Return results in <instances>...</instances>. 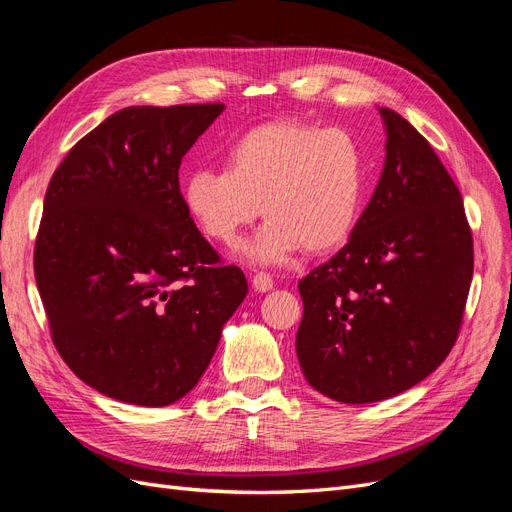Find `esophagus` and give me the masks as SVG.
Returning a JSON list of instances; mask_svg holds the SVG:
<instances>
[{
    "instance_id": "34e87169",
    "label": "esophagus",
    "mask_w": 512,
    "mask_h": 512,
    "mask_svg": "<svg viewBox=\"0 0 512 512\" xmlns=\"http://www.w3.org/2000/svg\"><path fill=\"white\" fill-rule=\"evenodd\" d=\"M252 288L256 290V292H269L271 288H273V280H271V275L269 273H256L254 277H252Z\"/></svg>"
}]
</instances>
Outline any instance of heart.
<instances>
[{
    "label": "heart",
    "instance_id": "heart-1",
    "mask_svg": "<svg viewBox=\"0 0 512 512\" xmlns=\"http://www.w3.org/2000/svg\"><path fill=\"white\" fill-rule=\"evenodd\" d=\"M224 160L226 170L188 175L183 203L200 230L224 245L262 211L269 220L239 250L256 265H282L299 247L333 250L359 220L365 156L348 130L273 121L239 136Z\"/></svg>",
    "mask_w": 512,
    "mask_h": 512
}]
</instances>
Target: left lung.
<instances>
[{"label": "left lung", "instance_id": "1", "mask_svg": "<svg viewBox=\"0 0 512 512\" xmlns=\"http://www.w3.org/2000/svg\"><path fill=\"white\" fill-rule=\"evenodd\" d=\"M378 113L386 156L374 196L342 250L299 282V365L342 404L395 397L438 369L474 269L455 181L410 121Z\"/></svg>", "mask_w": 512, "mask_h": 512}]
</instances>
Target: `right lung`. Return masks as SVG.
<instances>
[{"label": "right lung", "mask_w": 512, "mask_h": 512, "mask_svg": "<svg viewBox=\"0 0 512 512\" xmlns=\"http://www.w3.org/2000/svg\"><path fill=\"white\" fill-rule=\"evenodd\" d=\"M224 108H121L70 149L46 190L34 271L55 348L123 404L188 395L247 294L179 190L181 158Z\"/></svg>", "instance_id": "right-lung-1"}]
</instances>
